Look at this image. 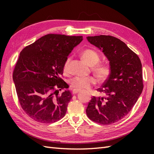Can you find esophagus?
<instances>
[{"instance_id": "34e87169", "label": "esophagus", "mask_w": 154, "mask_h": 154, "mask_svg": "<svg viewBox=\"0 0 154 154\" xmlns=\"http://www.w3.org/2000/svg\"><path fill=\"white\" fill-rule=\"evenodd\" d=\"M79 92V91H77V90H73V91H72V93H73V94H77Z\"/></svg>"}]
</instances>
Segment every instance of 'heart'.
<instances>
[{
    "label": "heart",
    "instance_id": "obj_1",
    "mask_svg": "<svg viewBox=\"0 0 154 154\" xmlns=\"http://www.w3.org/2000/svg\"><path fill=\"white\" fill-rule=\"evenodd\" d=\"M81 57L83 61L90 66H93V71L100 81H104L108 79L110 74V68L108 65L100 64L99 55L92 49H85L81 53ZM69 58L67 59L63 66V71L65 74L68 72V65ZM97 80L93 77L86 78L75 77L70 81V87L71 89L77 91L89 89L91 86L95 85Z\"/></svg>",
    "mask_w": 154,
    "mask_h": 154
}]
</instances>
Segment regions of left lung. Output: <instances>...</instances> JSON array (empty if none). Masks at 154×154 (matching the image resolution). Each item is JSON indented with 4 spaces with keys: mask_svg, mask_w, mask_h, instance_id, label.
Listing matches in <instances>:
<instances>
[{
    "mask_svg": "<svg viewBox=\"0 0 154 154\" xmlns=\"http://www.w3.org/2000/svg\"><path fill=\"white\" fill-rule=\"evenodd\" d=\"M110 61V74L97 89L103 96L93 97L86 113L94 122L109 125L126 116L138 100L143 88L142 63L126 44L112 35L88 36Z\"/></svg>",
    "mask_w": 154,
    "mask_h": 154,
    "instance_id": "8db88e82",
    "label": "left lung"
}]
</instances>
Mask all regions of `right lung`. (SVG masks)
I'll return each mask as SVG.
<instances>
[{
  "label": "right lung",
  "mask_w": 154,
  "mask_h": 154,
  "mask_svg": "<svg viewBox=\"0 0 154 154\" xmlns=\"http://www.w3.org/2000/svg\"><path fill=\"white\" fill-rule=\"evenodd\" d=\"M83 36L49 34L27 45L20 54L13 71L18 101L23 110L38 122L60 120L72 99L68 85L61 78L63 66Z\"/></svg>",
  "instance_id": "1"
}]
</instances>
